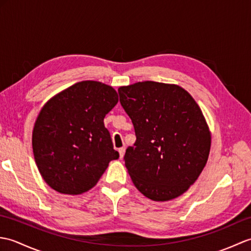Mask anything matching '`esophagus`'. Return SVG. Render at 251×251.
<instances>
[{
  "instance_id": "34e87169",
  "label": "esophagus",
  "mask_w": 251,
  "mask_h": 251,
  "mask_svg": "<svg viewBox=\"0 0 251 251\" xmlns=\"http://www.w3.org/2000/svg\"><path fill=\"white\" fill-rule=\"evenodd\" d=\"M119 153H120V157L122 158L124 156V153H125V148H120L119 149Z\"/></svg>"
}]
</instances>
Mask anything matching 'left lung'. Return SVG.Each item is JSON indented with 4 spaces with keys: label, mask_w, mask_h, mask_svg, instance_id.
I'll return each mask as SVG.
<instances>
[{
    "label": "left lung",
    "mask_w": 251,
    "mask_h": 251,
    "mask_svg": "<svg viewBox=\"0 0 251 251\" xmlns=\"http://www.w3.org/2000/svg\"><path fill=\"white\" fill-rule=\"evenodd\" d=\"M136 142L125 153L132 183L148 199L182 195L204 169L211 135L193 97L179 85L152 81L119 88Z\"/></svg>",
    "instance_id": "left-lung-1"
}]
</instances>
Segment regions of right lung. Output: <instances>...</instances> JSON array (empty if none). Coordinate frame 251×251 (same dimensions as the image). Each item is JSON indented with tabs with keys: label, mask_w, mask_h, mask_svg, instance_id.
I'll return each instance as SVG.
<instances>
[{
	"label": "right lung",
	"mask_w": 251,
	"mask_h": 251,
	"mask_svg": "<svg viewBox=\"0 0 251 251\" xmlns=\"http://www.w3.org/2000/svg\"><path fill=\"white\" fill-rule=\"evenodd\" d=\"M117 101L113 87L83 81L43 105L32 132V149L42 178L51 189L82 194L97 184L112 159L119 158L103 123Z\"/></svg>",
	"instance_id": "right-lung-1"
}]
</instances>
